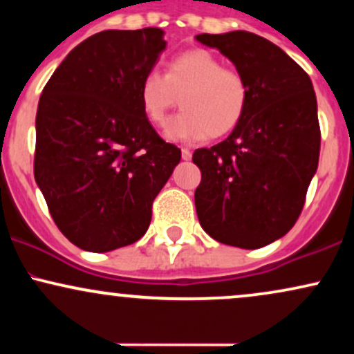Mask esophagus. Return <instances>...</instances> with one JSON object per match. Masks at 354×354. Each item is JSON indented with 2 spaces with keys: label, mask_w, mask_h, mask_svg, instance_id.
Wrapping results in <instances>:
<instances>
[{
  "label": "esophagus",
  "mask_w": 354,
  "mask_h": 354,
  "mask_svg": "<svg viewBox=\"0 0 354 354\" xmlns=\"http://www.w3.org/2000/svg\"><path fill=\"white\" fill-rule=\"evenodd\" d=\"M181 158H183V160H185V161L191 160V151H189L188 148H183V149H181Z\"/></svg>",
  "instance_id": "1"
}]
</instances>
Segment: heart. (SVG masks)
Instances as JSON below:
<instances>
[{
    "label": "heart",
    "mask_w": 354,
    "mask_h": 354,
    "mask_svg": "<svg viewBox=\"0 0 354 354\" xmlns=\"http://www.w3.org/2000/svg\"><path fill=\"white\" fill-rule=\"evenodd\" d=\"M148 121L163 128L178 101L183 111L166 129L174 141H201L233 133L246 115L250 84L236 68L223 66L203 48L183 51L166 64L165 75L148 71L138 88Z\"/></svg>",
    "instance_id": "obj_1"
}]
</instances>
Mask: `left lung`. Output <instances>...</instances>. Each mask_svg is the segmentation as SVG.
I'll return each instance as SVG.
<instances>
[{"instance_id":"left-lung-1","label":"left lung","mask_w":354,"mask_h":354,"mask_svg":"<svg viewBox=\"0 0 354 354\" xmlns=\"http://www.w3.org/2000/svg\"><path fill=\"white\" fill-rule=\"evenodd\" d=\"M245 75L250 104L221 143L200 148L194 191L203 230L223 245L256 250L284 236L301 214L319 160L316 95L308 73L248 31L198 35Z\"/></svg>"}]
</instances>
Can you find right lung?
I'll use <instances>...</instances> for the list:
<instances>
[{"label": "right lung", "instance_id": "1", "mask_svg": "<svg viewBox=\"0 0 354 354\" xmlns=\"http://www.w3.org/2000/svg\"><path fill=\"white\" fill-rule=\"evenodd\" d=\"M166 48L160 28L106 30L73 50L43 88L35 180L73 245L106 253L138 241L181 149L154 131L138 96Z\"/></svg>", "mask_w": 354, "mask_h": 354}]
</instances>
